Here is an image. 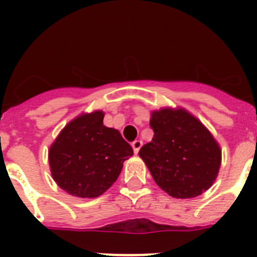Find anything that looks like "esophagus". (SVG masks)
<instances>
[{
    "label": "esophagus",
    "mask_w": 257,
    "mask_h": 257,
    "mask_svg": "<svg viewBox=\"0 0 257 257\" xmlns=\"http://www.w3.org/2000/svg\"><path fill=\"white\" fill-rule=\"evenodd\" d=\"M143 147V141L141 140H135L132 143V148H133V152L135 153H139L140 148Z\"/></svg>",
    "instance_id": "obj_1"
}]
</instances>
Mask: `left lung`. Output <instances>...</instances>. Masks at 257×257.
Returning <instances> with one entry per match:
<instances>
[{"label": "left lung", "instance_id": "obj_1", "mask_svg": "<svg viewBox=\"0 0 257 257\" xmlns=\"http://www.w3.org/2000/svg\"><path fill=\"white\" fill-rule=\"evenodd\" d=\"M153 139L139 152L159 187L176 199H192L212 187L221 149L205 125L184 108L151 113Z\"/></svg>", "mask_w": 257, "mask_h": 257}]
</instances>
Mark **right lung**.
<instances>
[{"instance_id": "obj_1", "label": "right lung", "mask_w": 257, "mask_h": 257, "mask_svg": "<svg viewBox=\"0 0 257 257\" xmlns=\"http://www.w3.org/2000/svg\"><path fill=\"white\" fill-rule=\"evenodd\" d=\"M104 112L81 113L69 121L50 145L52 177L76 197L93 199L108 191L132 157V147L120 132L104 125Z\"/></svg>"}]
</instances>
